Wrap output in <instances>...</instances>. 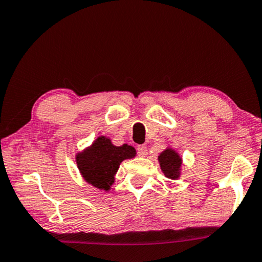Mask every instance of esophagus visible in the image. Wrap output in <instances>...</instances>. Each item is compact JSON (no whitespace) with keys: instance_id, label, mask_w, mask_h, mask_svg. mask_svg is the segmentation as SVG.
I'll list each match as a JSON object with an SVG mask.
<instances>
[{"instance_id":"34e87169","label":"esophagus","mask_w":262,"mask_h":262,"mask_svg":"<svg viewBox=\"0 0 262 262\" xmlns=\"http://www.w3.org/2000/svg\"><path fill=\"white\" fill-rule=\"evenodd\" d=\"M136 150H138V155L141 156V158H144V156H147V154H148L147 147L144 146V144H141V146H138V148H136Z\"/></svg>"}]
</instances>
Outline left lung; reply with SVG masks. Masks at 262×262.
Wrapping results in <instances>:
<instances>
[{
	"label": "left lung",
	"mask_w": 262,
	"mask_h": 262,
	"mask_svg": "<svg viewBox=\"0 0 262 262\" xmlns=\"http://www.w3.org/2000/svg\"><path fill=\"white\" fill-rule=\"evenodd\" d=\"M159 162L160 167H161V170L163 174L166 175L167 178L171 179V180H175L180 177V168L182 160L177 151L171 149V148H167L162 151L161 154L159 155Z\"/></svg>",
	"instance_id": "1"
}]
</instances>
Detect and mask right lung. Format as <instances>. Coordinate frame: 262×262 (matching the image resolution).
<instances>
[{"label": "right lung", "instance_id": "obj_1", "mask_svg": "<svg viewBox=\"0 0 262 262\" xmlns=\"http://www.w3.org/2000/svg\"><path fill=\"white\" fill-rule=\"evenodd\" d=\"M135 154L134 147L128 144L116 147L106 136H100L91 147L76 155V163L85 181L96 188L108 190L114 183L120 163L134 158Z\"/></svg>", "mask_w": 262, "mask_h": 262}]
</instances>
